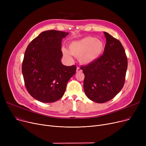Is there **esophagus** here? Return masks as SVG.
Returning <instances> with one entry per match:
<instances>
[{"label":"esophagus","instance_id":"34e87169","mask_svg":"<svg viewBox=\"0 0 146 146\" xmlns=\"http://www.w3.org/2000/svg\"><path fill=\"white\" fill-rule=\"evenodd\" d=\"M82 72V70L80 68V67H77V68H76V72L79 73V72Z\"/></svg>","mask_w":146,"mask_h":146}]
</instances>
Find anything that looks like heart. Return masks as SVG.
<instances>
[{
  "mask_svg": "<svg viewBox=\"0 0 146 146\" xmlns=\"http://www.w3.org/2000/svg\"><path fill=\"white\" fill-rule=\"evenodd\" d=\"M69 51L63 49V55L71 60V54L79 57L82 64H88L96 61L102 54L104 50L103 42L93 36H86L71 42L68 46Z\"/></svg>",
  "mask_w": 146,
  "mask_h": 146,
  "instance_id": "obj_1",
  "label": "heart"
}]
</instances>
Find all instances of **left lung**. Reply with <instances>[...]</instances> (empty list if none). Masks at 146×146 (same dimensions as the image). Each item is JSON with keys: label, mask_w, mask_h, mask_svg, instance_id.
Masks as SVG:
<instances>
[{"label": "left lung", "mask_w": 146, "mask_h": 146, "mask_svg": "<svg viewBox=\"0 0 146 146\" xmlns=\"http://www.w3.org/2000/svg\"><path fill=\"white\" fill-rule=\"evenodd\" d=\"M106 43L103 54L80 68L85 74L83 88L87 97L96 103H105L123 88L128 61L121 42L104 32Z\"/></svg>", "instance_id": "obj_1"}]
</instances>
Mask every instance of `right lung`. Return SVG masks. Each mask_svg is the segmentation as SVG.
I'll use <instances>...</instances> for the list:
<instances>
[{
  "mask_svg": "<svg viewBox=\"0 0 146 146\" xmlns=\"http://www.w3.org/2000/svg\"><path fill=\"white\" fill-rule=\"evenodd\" d=\"M68 33L48 30L31 42L22 61V72L28 93L44 103L54 102L64 94L76 66H64L61 41Z\"/></svg>",
  "mask_w": 146,
  "mask_h": 146,
  "instance_id": "add662e5",
  "label": "right lung"
}]
</instances>
